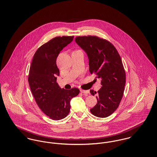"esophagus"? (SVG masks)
Returning a JSON list of instances; mask_svg holds the SVG:
<instances>
[{
  "mask_svg": "<svg viewBox=\"0 0 157 157\" xmlns=\"http://www.w3.org/2000/svg\"><path fill=\"white\" fill-rule=\"evenodd\" d=\"M81 93L84 94H89V90H80Z\"/></svg>",
  "mask_w": 157,
  "mask_h": 157,
  "instance_id": "esophagus-1",
  "label": "esophagus"
}]
</instances>
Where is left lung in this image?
I'll use <instances>...</instances> for the list:
<instances>
[{
  "instance_id": "left-lung-1",
  "label": "left lung",
  "mask_w": 157,
  "mask_h": 157,
  "mask_svg": "<svg viewBox=\"0 0 157 157\" xmlns=\"http://www.w3.org/2000/svg\"><path fill=\"white\" fill-rule=\"evenodd\" d=\"M76 44L86 53L89 71L101 79V88L96 92L97 104L90 112L97 117L105 118L118 107L123 98L125 84V73L121 57L115 47L107 40L97 36H79Z\"/></svg>"
}]
</instances>
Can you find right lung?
<instances>
[{
    "label": "right lung",
    "instance_id": "add662e5",
    "mask_svg": "<svg viewBox=\"0 0 157 157\" xmlns=\"http://www.w3.org/2000/svg\"><path fill=\"white\" fill-rule=\"evenodd\" d=\"M73 37H56L42 45L36 52L30 68L28 80L32 94L41 110L53 120L68 115L71 99L79 93L77 88L61 89L56 82L59 75L56 59Z\"/></svg>",
    "mask_w": 157,
    "mask_h": 157
}]
</instances>
